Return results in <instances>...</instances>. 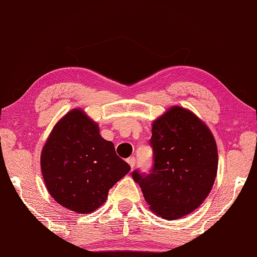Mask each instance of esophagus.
<instances>
[{
	"instance_id": "esophagus-1",
	"label": "esophagus",
	"mask_w": 257,
	"mask_h": 257,
	"mask_svg": "<svg viewBox=\"0 0 257 257\" xmlns=\"http://www.w3.org/2000/svg\"><path fill=\"white\" fill-rule=\"evenodd\" d=\"M127 162H128V164L130 165V168H134V166H135V163H136V158L132 156V157L128 158Z\"/></svg>"
}]
</instances>
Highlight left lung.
<instances>
[{
    "label": "left lung",
    "instance_id": "8db88e82",
    "mask_svg": "<svg viewBox=\"0 0 257 257\" xmlns=\"http://www.w3.org/2000/svg\"><path fill=\"white\" fill-rule=\"evenodd\" d=\"M149 173L134 170L151 211L166 220L182 218L202 204L214 184L218 149L212 133L196 115L172 107L153 123Z\"/></svg>",
    "mask_w": 257,
    "mask_h": 257
}]
</instances>
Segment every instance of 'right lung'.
I'll return each instance as SVG.
<instances>
[{
	"instance_id": "add662e5",
	"label": "right lung",
	"mask_w": 257,
	"mask_h": 257,
	"mask_svg": "<svg viewBox=\"0 0 257 257\" xmlns=\"http://www.w3.org/2000/svg\"><path fill=\"white\" fill-rule=\"evenodd\" d=\"M41 166L49 193L64 207L92 213L130 171L84 111L73 109L55 125L43 148Z\"/></svg>"
}]
</instances>
